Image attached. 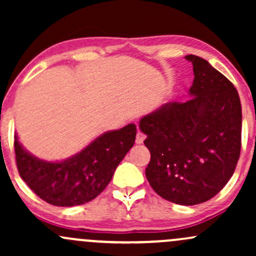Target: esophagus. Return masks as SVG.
Masks as SVG:
<instances>
[{
    "label": "esophagus",
    "mask_w": 256,
    "mask_h": 256,
    "mask_svg": "<svg viewBox=\"0 0 256 256\" xmlns=\"http://www.w3.org/2000/svg\"><path fill=\"white\" fill-rule=\"evenodd\" d=\"M146 140V134H143V132L138 131L137 134H136V143H137V144H142L143 140Z\"/></svg>",
    "instance_id": "1"
}]
</instances>
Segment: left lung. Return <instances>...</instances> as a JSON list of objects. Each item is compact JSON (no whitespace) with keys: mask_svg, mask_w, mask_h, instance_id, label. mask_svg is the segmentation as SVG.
<instances>
[{"mask_svg":"<svg viewBox=\"0 0 256 256\" xmlns=\"http://www.w3.org/2000/svg\"><path fill=\"white\" fill-rule=\"evenodd\" d=\"M194 78L185 102H168L143 116L150 152L146 177L167 201L192 206L230 180L240 152L242 107L234 84L204 58L188 55Z\"/></svg>","mask_w":256,"mask_h":256,"instance_id":"1","label":"left lung"}]
</instances>
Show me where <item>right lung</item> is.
<instances>
[{"label": "right lung", "instance_id": "add662e5", "mask_svg": "<svg viewBox=\"0 0 256 256\" xmlns=\"http://www.w3.org/2000/svg\"><path fill=\"white\" fill-rule=\"evenodd\" d=\"M136 125L100 134L89 146L61 161H46L28 152L16 134L18 171L30 189L58 207L84 204L110 184L114 171L136 140Z\"/></svg>", "mask_w": 256, "mask_h": 256}]
</instances>
